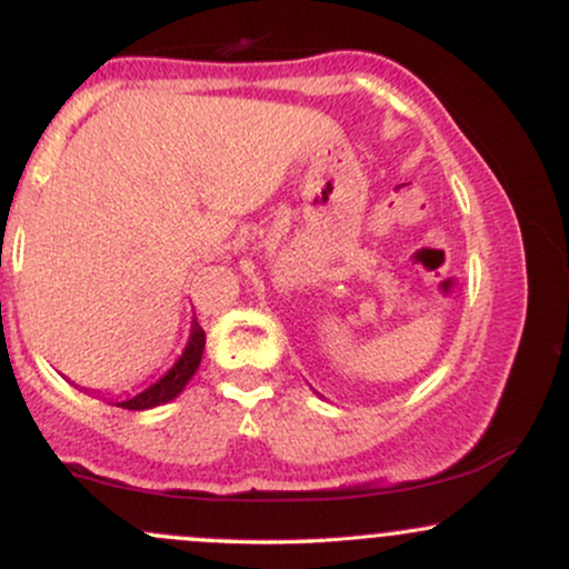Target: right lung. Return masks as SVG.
Returning a JSON list of instances; mask_svg holds the SVG:
<instances>
[{"mask_svg":"<svg viewBox=\"0 0 569 569\" xmlns=\"http://www.w3.org/2000/svg\"><path fill=\"white\" fill-rule=\"evenodd\" d=\"M202 350H206V331H202L198 318H192V329H189L187 348L181 350L179 361H176L158 382H152L149 388H143L141 393L128 396L126 401L109 396V403H114V407H122V409H130V411H141V409H152V407H160V403L173 401V398L187 388V382L192 380L194 371H198Z\"/></svg>","mask_w":569,"mask_h":569,"instance_id":"obj_1","label":"right lung"}]
</instances>
